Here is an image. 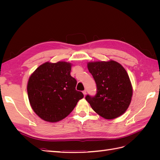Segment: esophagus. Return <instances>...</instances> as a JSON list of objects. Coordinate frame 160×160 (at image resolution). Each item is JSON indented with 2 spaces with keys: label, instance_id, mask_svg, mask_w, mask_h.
<instances>
[{
  "label": "esophagus",
  "instance_id": "34e87169",
  "mask_svg": "<svg viewBox=\"0 0 160 160\" xmlns=\"http://www.w3.org/2000/svg\"><path fill=\"white\" fill-rule=\"evenodd\" d=\"M83 95H84V96H85L86 95V94H87V91L85 90V91H83Z\"/></svg>",
  "mask_w": 160,
  "mask_h": 160
}]
</instances>
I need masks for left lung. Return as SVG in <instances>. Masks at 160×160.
Segmentation results:
<instances>
[{
    "mask_svg": "<svg viewBox=\"0 0 160 160\" xmlns=\"http://www.w3.org/2000/svg\"><path fill=\"white\" fill-rule=\"evenodd\" d=\"M97 85V94L85 99L94 111L106 119L123 115L132 101L133 88L124 67L113 60L88 62Z\"/></svg>",
    "mask_w": 160,
    "mask_h": 160,
    "instance_id": "1",
    "label": "left lung"
}]
</instances>
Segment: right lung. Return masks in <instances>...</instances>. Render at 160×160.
Returning <instances> with one entry per match:
<instances>
[{
	"label": "right lung",
	"mask_w": 160,
	"mask_h": 160,
	"mask_svg": "<svg viewBox=\"0 0 160 160\" xmlns=\"http://www.w3.org/2000/svg\"><path fill=\"white\" fill-rule=\"evenodd\" d=\"M69 62H46L31 75L27 83L28 100L38 117L55 123L65 118L83 98L75 89L77 81L70 72Z\"/></svg>",
	"instance_id": "1"
}]
</instances>
